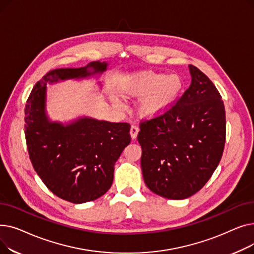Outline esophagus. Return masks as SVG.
<instances>
[{
    "instance_id": "obj_1",
    "label": "esophagus",
    "mask_w": 254,
    "mask_h": 254,
    "mask_svg": "<svg viewBox=\"0 0 254 254\" xmlns=\"http://www.w3.org/2000/svg\"><path fill=\"white\" fill-rule=\"evenodd\" d=\"M138 132H139V127L137 126H131L130 129H129V134L131 139H136L138 136Z\"/></svg>"
}]
</instances>
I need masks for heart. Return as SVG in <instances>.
I'll use <instances>...</instances> for the list:
<instances>
[{"mask_svg":"<svg viewBox=\"0 0 254 254\" xmlns=\"http://www.w3.org/2000/svg\"><path fill=\"white\" fill-rule=\"evenodd\" d=\"M183 87L179 75L140 72L129 75L120 88L125 99H141L138 112L144 117H156L167 112L176 102ZM116 105L120 103L115 101Z\"/></svg>","mask_w":254,"mask_h":254,"instance_id":"heart-1","label":"heart"}]
</instances>
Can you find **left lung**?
<instances>
[{"instance_id":"left-lung-1","label":"left lung","mask_w":254,"mask_h":254,"mask_svg":"<svg viewBox=\"0 0 254 254\" xmlns=\"http://www.w3.org/2000/svg\"><path fill=\"white\" fill-rule=\"evenodd\" d=\"M191 83L163 115L140 125L141 168L147 188L171 199L197 192L216 170L225 142V110L211 80L190 64Z\"/></svg>"}]
</instances>
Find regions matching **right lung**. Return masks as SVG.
I'll list each match as a JSON object with an SVG mask.
<instances>
[{"label": "right lung", "instance_id": "right-lung-1", "mask_svg": "<svg viewBox=\"0 0 254 254\" xmlns=\"http://www.w3.org/2000/svg\"><path fill=\"white\" fill-rule=\"evenodd\" d=\"M108 64L57 69L36 83L24 109V134L32 165L47 189L74 204L93 201L108 191L114 165L130 142L129 125L87 116L69 124L51 122L46 111L47 84L101 75Z\"/></svg>", "mask_w": 254, "mask_h": 254}]
</instances>
